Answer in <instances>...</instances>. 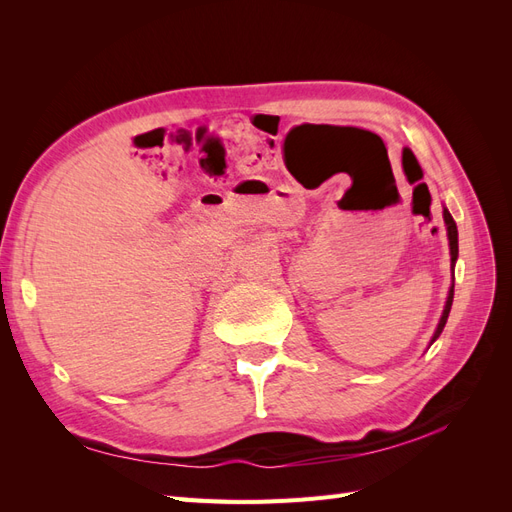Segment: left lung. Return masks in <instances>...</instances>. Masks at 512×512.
<instances>
[{
    "label": "left lung",
    "instance_id": "left-lung-1",
    "mask_svg": "<svg viewBox=\"0 0 512 512\" xmlns=\"http://www.w3.org/2000/svg\"><path fill=\"white\" fill-rule=\"evenodd\" d=\"M444 224H446V235H448V247H451V267H453V273H455V262H457V256H459V241H457V224L453 220V215L448 213V209H444ZM453 294H455V275H453V284H451V290H448V297H446V305H444V312H442V318L438 322V329L436 333H433L431 337V344L436 342V339L440 337L444 324L448 320V314H451V305H453ZM429 344V346H431Z\"/></svg>",
    "mask_w": 512,
    "mask_h": 512
}]
</instances>
